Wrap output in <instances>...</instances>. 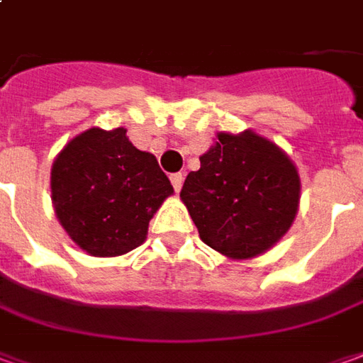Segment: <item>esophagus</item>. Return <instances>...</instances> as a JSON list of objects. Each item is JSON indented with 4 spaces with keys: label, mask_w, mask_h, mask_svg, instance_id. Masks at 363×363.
<instances>
[{
    "label": "esophagus",
    "mask_w": 363,
    "mask_h": 363,
    "mask_svg": "<svg viewBox=\"0 0 363 363\" xmlns=\"http://www.w3.org/2000/svg\"><path fill=\"white\" fill-rule=\"evenodd\" d=\"M169 179H172V186H174V189L179 191V189H182V184H184V176H182V174H172Z\"/></svg>",
    "instance_id": "obj_1"
}]
</instances>
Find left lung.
<instances>
[{"label": "left lung", "mask_w": 363, "mask_h": 363, "mask_svg": "<svg viewBox=\"0 0 363 363\" xmlns=\"http://www.w3.org/2000/svg\"><path fill=\"white\" fill-rule=\"evenodd\" d=\"M199 162L179 197L203 243L229 259H253L291 229L301 177L274 142L253 130L219 132Z\"/></svg>", "instance_id": "left-lung-1"}]
</instances>
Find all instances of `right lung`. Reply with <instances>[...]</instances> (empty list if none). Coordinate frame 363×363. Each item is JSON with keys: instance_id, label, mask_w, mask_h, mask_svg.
<instances>
[{"instance_id": "add662e5", "label": "right lung", "mask_w": 363, "mask_h": 363, "mask_svg": "<svg viewBox=\"0 0 363 363\" xmlns=\"http://www.w3.org/2000/svg\"><path fill=\"white\" fill-rule=\"evenodd\" d=\"M174 194L150 152L124 128H91L65 146L51 167L59 223L92 257H118L144 243L150 219Z\"/></svg>"}]
</instances>
